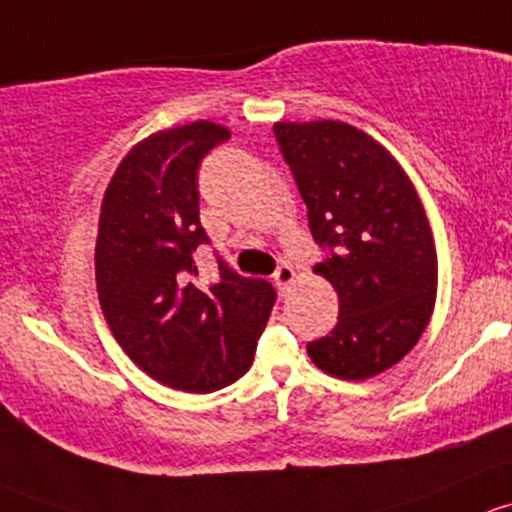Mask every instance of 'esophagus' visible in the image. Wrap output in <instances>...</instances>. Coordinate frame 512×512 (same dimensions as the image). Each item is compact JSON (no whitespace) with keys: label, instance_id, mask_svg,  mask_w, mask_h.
<instances>
[{"label":"esophagus","instance_id":"obj_1","mask_svg":"<svg viewBox=\"0 0 512 512\" xmlns=\"http://www.w3.org/2000/svg\"><path fill=\"white\" fill-rule=\"evenodd\" d=\"M273 278H276V286L281 288V293H288V288H291L293 281H295L293 266H288V263H281V266L276 268V273H273Z\"/></svg>","mask_w":512,"mask_h":512}]
</instances>
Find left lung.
<instances>
[{
  "mask_svg": "<svg viewBox=\"0 0 512 512\" xmlns=\"http://www.w3.org/2000/svg\"><path fill=\"white\" fill-rule=\"evenodd\" d=\"M308 207L310 234L330 251L315 273L335 288L333 333L308 342L315 367L367 379L419 342L436 303L439 263L424 204L392 152L340 120L273 125Z\"/></svg>",
  "mask_w": 512,
  "mask_h": 512,
  "instance_id": "1",
  "label": "left lung"
}]
</instances>
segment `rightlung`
<instances>
[{"instance_id":"obj_1","label":"right lung","mask_w":512,"mask_h":512,"mask_svg":"<svg viewBox=\"0 0 512 512\" xmlns=\"http://www.w3.org/2000/svg\"><path fill=\"white\" fill-rule=\"evenodd\" d=\"M224 125L197 120L157 130L120 160L103 194L96 286L105 323L125 355L160 384L217 392L254 362L276 291L219 261L212 286L194 281L199 224L197 170Z\"/></svg>"}]
</instances>
